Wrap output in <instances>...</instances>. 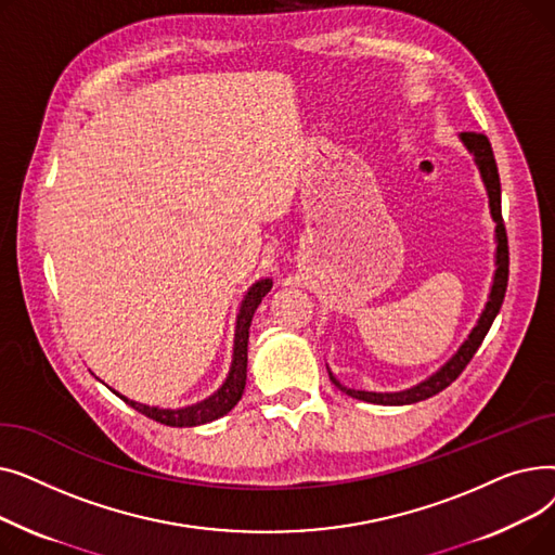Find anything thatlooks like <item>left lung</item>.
<instances>
[{
  "mask_svg": "<svg viewBox=\"0 0 555 555\" xmlns=\"http://www.w3.org/2000/svg\"><path fill=\"white\" fill-rule=\"evenodd\" d=\"M463 143L468 145V151L475 155V162L479 166V172L483 178L486 191H488V199H490V214L492 220L498 222V272H494V283L490 289V301L486 304V310L481 314V319L477 322L475 331L470 333V337L465 339V344L459 348V353L441 369L436 371L429 380L412 387V389H404L398 393H373V391H356V389H346L344 385H339L333 373H331V380L333 385L348 393L351 398L358 400H366L373 404H412V402H421L427 400L431 396H436L439 391H443L446 387H450L456 377L463 373V369L470 364L473 356L477 353V348L481 346L483 337L488 335L494 317H498L502 304H504V295H506V285H508V236H506V227H504V218H502V184H500V172H498V162H494L492 149H490V141L486 134L481 132H461Z\"/></svg>",
  "mask_w": 555,
  "mask_h": 555,
  "instance_id": "obj_1",
  "label": "left lung"
}]
</instances>
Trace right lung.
<instances>
[{"label":"right lung","instance_id":"obj_1","mask_svg":"<svg viewBox=\"0 0 555 555\" xmlns=\"http://www.w3.org/2000/svg\"><path fill=\"white\" fill-rule=\"evenodd\" d=\"M272 289V281L262 279L258 283H254L249 287V293L245 295V301L241 306V314H238V326H236V346H233V364L229 371L227 383L218 389V393H214L211 398L202 400L193 406H184V410H157V406H149V404H139L134 400L124 398V402H128L130 406L143 416H149L162 425H170V427H193V425H204L211 423L220 416H224L227 412H231L236 402L243 398V389H245V380H247V339H249V326H251V317L254 310L258 308V304L262 301ZM116 393V391H114Z\"/></svg>","mask_w":555,"mask_h":555}]
</instances>
